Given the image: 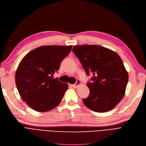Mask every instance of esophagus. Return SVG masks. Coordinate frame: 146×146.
Segmentation results:
<instances>
[{
  "mask_svg": "<svg viewBox=\"0 0 146 146\" xmlns=\"http://www.w3.org/2000/svg\"><path fill=\"white\" fill-rule=\"evenodd\" d=\"M80 84H81V81H80V80H77L76 83H75V84H72V86L74 88H77L80 86Z\"/></svg>",
  "mask_w": 146,
  "mask_h": 146,
  "instance_id": "1",
  "label": "esophagus"
}]
</instances>
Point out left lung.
Listing matches in <instances>:
<instances>
[{"label": "left lung", "instance_id": "1", "mask_svg": "<svg viewBox=\"0 0 146 146\" xmlns=\"http://www.w3.org/2000/svg\"><path fill=\"white\" fill-rule=\"evenodd\" d=\"M92 83L87 86L90 94L83 102L90 110L105 112L113 109L123 99L129 75L121 58L111 49L99 45H77L72 49Z\"/></svg>", "mask_w": 146, "mask_h": 146}]
</instances>
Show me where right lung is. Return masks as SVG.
<instances>
[{
	"label": "right lung",
	"mask_w": 146,
	"mask_h": 146,
	"mask_svg": "<svg viewBox=\"0 0 146 146\" xmlns=\"http://www.w3.org/2000/svg\"><path fill=\"white\" fill-rule=\"evenodd\" d=\"M72 47L40 46L28 52L20 62L15 76L16 86L22 100L36 111H49L61 102L68 84L54 79L53 75Z\"/></svg>",
	"instance_id": "obj_1"
}]
</instances>
